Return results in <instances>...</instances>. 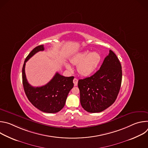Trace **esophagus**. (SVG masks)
Here are the masks:
<instances>
[{
  "label": "esophagus",
  "mask_w": 148,
  "mask_h": 148,
  "mask_svg": "<svg viewBox=\"0 0 148 148\" xmlns=\"http://www.w3.org/2000/svg\"><path fill=\"white\" fill-rule=\"evenodd\" d=\"M73 82H74V86H77L78 85V79L75 78L73 79Z\"/></svg>",
  "instance_id": "34e87169"
}]
</instances>
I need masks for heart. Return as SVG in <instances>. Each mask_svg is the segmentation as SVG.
Listing matches in <instances>:
<instances>
[{
    "label": "heart",
    "instance_id": "obj_1",
    "mask_svg": "<svg viewBox=\"0 0 148 148\" xmlns=\"http://www.w3.org/2000/svg\"><path fill=\"white\" fill-rule=\"evenodd\" d=\"M101 59V55L98 52L90 53L88 51H84L73 56L70 58V62L74 65H77V70L81 75L87 77L94 72ZM66 67L69 70H72L69 64H66Z\"/></svg>",
    "mask_w": 148,
    "mask_h": 148
}]
</instances>
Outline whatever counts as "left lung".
<instances>
[{"label": "left lung", "instance_id": "1", "mask_svg": "<svg viewBox=\"0 0 148 148\" xmlns=\"http://www.w3.org/2000/svg\"><path fill=\"white\" fill-rule=\"evenodd\" d=\"M122 76L121 62L110 50L99 70L91 77L78 80L82 107L88 112L96 113L110 107L119 92Z\"/></svg>", "mask_w": 148, "mask_h": 148}]
</instances>
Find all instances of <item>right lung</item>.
Listing matches in <instances>:
<instances>
[{
    "instance_id": "1",
    "label": "right lung",
    "mask_w": 148,
    "mask_h": 148,
    "mask_svg": "<svg viewBox=\"0 0 148 148\" xmlns=\"http://www.w3.org/2000/svg\"><path fill=\"white\" fill-rule=\"evenodd\" d=\"M45 50L44 46L35 47L27 56L22 69V81L25 94L34 106L46 113H56L64 107L70 91L73 88L74 77H64L56 73L45 86L34 87L29 84L25 74L26 62L33 55Z\"/></svg>"
}]
</instances>
